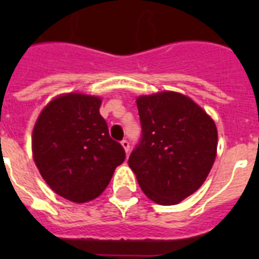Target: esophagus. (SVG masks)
Listing matches in <instances>:
<instances>
[{"instance_id":"34e87169","label":"esophagus","mask_w":259,"mask_h":259,"mask_svg":"<svg viewBox=\"0 0 259 259\" xmlns=\"http://www.w3.org/2000/svg\"><path fill=\"white\" fill-rule=\"evenodd\" d=\"M121 145H122V148L125 149L126 154L129 153V152H130V144H129V141H127V140H123V141L121 142Z\"/></svg>"}]
</instances>
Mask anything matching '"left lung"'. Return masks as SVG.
<instances>
[{
	"label": "left lung",
	"instance_id": "8db88e82",
	"mask_svg": "<svg viewBox=\"0 0 259 259\" xmlns=\"http://www.w3.org/2000/svg\"><path fill=\"white\" fill-rule=\"evenodd\" d=\"M142 140L129 166L150 200L179 204L204 183L218 149L215 122L196 102L176 91L136 99Z\"/></svg>",
	"mask_w": 259,
	"mask_h": 259
}]
</instances>
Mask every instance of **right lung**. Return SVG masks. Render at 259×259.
Returning <instances> with one entry per match:
<instances>
[{
    "mask_svg": "<svg viewBox=\"0 0 259 259\" xmlns=\"http://www.w3.org/2000/svg\"><path fill=\"white\" fill-rule=\"evenodd\" d=\"M102 98L60 94L40 111L32 132V153L38 172L59 196L74 203L97 199L125 160L99 114Z\"/></svg>",
    "mask_w": 259,
    "mask_h": 259,
    "instance_id": "obj_1",
    "label": "right lung"
}]
</instances>
